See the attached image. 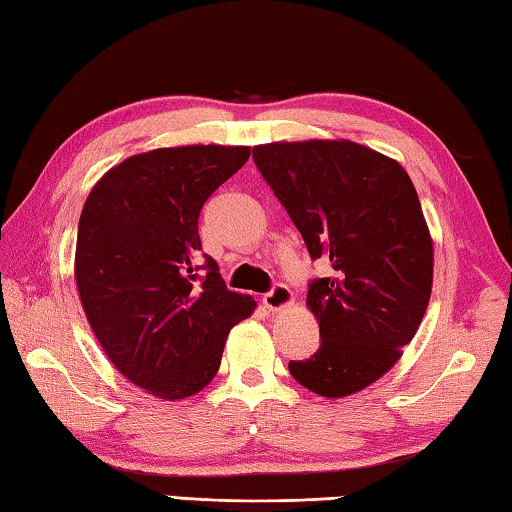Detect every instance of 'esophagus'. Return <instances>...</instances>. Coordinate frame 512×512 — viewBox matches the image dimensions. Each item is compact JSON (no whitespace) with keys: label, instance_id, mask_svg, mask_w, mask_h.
<instances>
[{"label":"esophagus","instance_id":"1","mask_svg":"<svg viewBox=\"0 0 512 512\" xmlns=\"http://www.w3.org/2000/svg\"><path fill=\"white\" fill-rule=\"evenodd\" d=\"M262 302H264L266 309L282 311L284 307H289L291 302H293V293H291V289L287 287V284H275L271 291L264 293Z\"/></svg>","mask_w":512,"mask_h":512}]
</instances>
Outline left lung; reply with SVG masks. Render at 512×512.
<instances>
[{"label": "left lung", "mask_w": 512, "mask_h": 512, "mask_svg": "<svg viewBox=\"0 0 512 512\" xmlns=\"http://www.w3.org/2000/svg\"><path fill=\"white\" fill-rule=\"evenodd\" d=\"M253 160L332 268L307 291L320 348L289 372L323 397L357 393L395 366L429 305L433 246L409 173L348 140L262 144Z\"/></svg>", "instance_id": "8db88e82"}]
</instances>
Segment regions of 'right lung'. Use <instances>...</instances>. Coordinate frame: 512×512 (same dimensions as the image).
I'll return each instance as SVG.
<instances>
[{
	"label": "right lung",
	"mask_w": 512,
	"mask_h": 512,
	"mask_svg": "<svg viewBox=\"0 0 512 512\" xmlns=\"http://www.w3.org/2000/svg\"><path fill=\"white\" fill-rule=\"evenodd\" d=\"M250 158L248 146L196 144L133 155L92 187L74 275L94 336L121 375L160 400L210 384L228 332L255 300L198 262L207 198Z\"/></svg>",
	"instance_id": "add662e5"
}]
</instances>
